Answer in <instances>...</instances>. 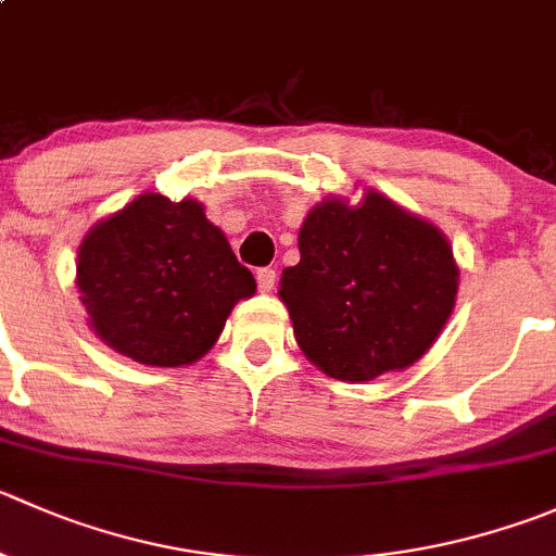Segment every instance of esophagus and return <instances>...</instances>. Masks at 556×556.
<instances>
[{
  "label": "esophagus",
  "mask_w": 556,
  "mask_h": 556,
  "mask_svg": "<svg viewBox=\"0 0 556 556\" xmlns=\"http://www.w3.org/2000/svg\"><path fill=\"white\" fill-rule=\"evenodd\" d=\"M255 279H257V288H261V293H271L274 285H277V271H274V268H257Z\"/></svg>",
  "instance_id": "obj_1"
}]
</instances>
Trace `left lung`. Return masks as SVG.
Listing matches in <instances>:
<instances>
[{
	"label": "left lung",
	"mask_w": 556,
	"mask_h": 556,
	"mask_svg": "<svg viewBox=\"0 0 556 556\" xmlns=\"http://www.w3.org/2000/svg\"><path fill=\"white\" fill-rule=\"evenodd\" d=\"M299 250L279 299L299 348L328 377L364 382L415 364L454 309L459 268L445 236L380 192L312 208Z\"/></svg>",
	"instance_id": "8db88e82"
}]
</instances>
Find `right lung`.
<instances>
[{"instance_id": "right-lung-1", "label": "right lung", "mask_w": 556, "mask_h": 556, "mask_svg": "<svg viewBox=\"0 0 556 556\" xmlns=\"http://www.w3.org/2000/svg\"><path fill=\"white\" fill-rule=\"evenodd\" d=\"M78 290L113 350L149 366H185L217 342L236 301L255 293V277L201 203L147 192L89 230Z\"/></svg>"}]
</instances>
